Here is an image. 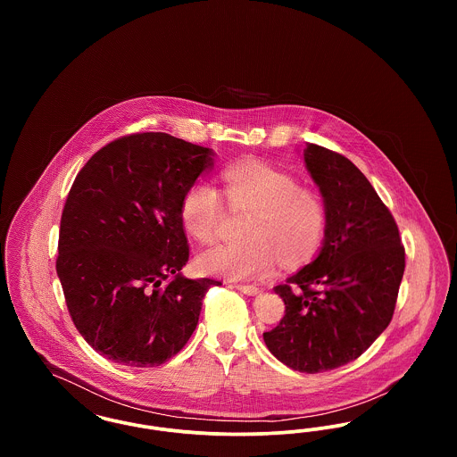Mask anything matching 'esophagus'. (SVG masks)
Instances as JSON below:
<instances>
[{"label":"esophagus","mask_w":457,"mask_h":457,"mask_svg":"<svg viewBox=\"0 0 457 457\" xmlns=\"http://www.w3.org/2000/svg\"><path fill=\"white\" fill-rule=\"evenodd\" d=\"M233 287H237L238 291L245 293V295H248V296H255V295H259V293H261V289H259L257 286H253V284H235Z\"/></svg>","instance_id":"esophagus-1"}]
</instances>
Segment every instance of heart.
Listing matches in <instances>:
<instances>
[{
  "label": "heart",
  "instance_id": "b5f03b06",
  "mask_svg": "<svg viewBox=\"0 0 457 457\" xmlns=\"http://www.w3.org/2000/svg\"><path fill=\"white\" fill-rule=\"evenodd\" d=\"M222 179L231 209L253 216L245 228L246 241L216 245L198 255L204 274L229 281L262 279L276 272L279 261L298 265L317 253L326 235L327 209L315 190L262 161L235 164ZM226 216L222 196L207 179L192 183L181 198V220L202 243L218 238Z\"/></svg>",
  "mask_w": 457,
  "mask_h": 457
}]
</instances>
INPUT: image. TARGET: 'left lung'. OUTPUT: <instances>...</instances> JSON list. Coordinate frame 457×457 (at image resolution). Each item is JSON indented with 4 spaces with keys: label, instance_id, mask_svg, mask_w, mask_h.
<instances>
[{
    "label": "left lung",
    "instance_id": "obj_1",
    "mask_svg": "<svg viewBox=\"0 0 457 457\" xmlns=\"http://www.w3.org/2000/svg\"><path fill=\"white\" fill-rule=\"evenodd\" d=\"M327 226L317 259L274 287L286 315L263 341L289 369L319 373L356 360L391 324L404 274L397 224L348 157L308 144Z\"/></svg>",
    "mask_w": 457,
    "mask_h": 457
}]
</instances>
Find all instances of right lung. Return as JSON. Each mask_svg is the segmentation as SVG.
<instances>
[{
	"label": "right lung",
	"instance_id": "1",
	"mask_svg": "<svg viewBox=\"0 0 457 457\" xmlns=\"http://www.w3.org/2000/svg\"><path fill=\"white\" fill-rule=\"evenodd\" d=\"M212 149L162 131L121 137L77 174L60 224L56 272L92 348L133 369L159 367L194 334L214 279L181 274L190 248L181 198Z\"/></svg>",
	"mask_w": 457,
	"mask_h": 457
}]
</instances>
